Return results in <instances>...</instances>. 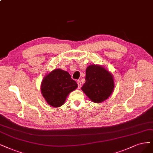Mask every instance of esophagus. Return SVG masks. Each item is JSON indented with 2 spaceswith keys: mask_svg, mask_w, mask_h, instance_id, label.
I'll return each instance as SVG.
<instances>
[{
  "mask_svg": "<svg viewBox=\"0 0 153 153\" xmlns=\"http://www.w3.org/2000/svg\"><path fill=\"white\" fill-rule=\"evenodd\" d=\"M77 84H78V88L79 89H80L81 88V81H80V80H78L77 81Z\"/></svg>",
  "mask_w": 153,
  "mask_h": 153,
  "instance_id": "obj_1",
  "label": "esophagus"
}]
</instances>
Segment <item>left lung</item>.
<instances>
[{
    "label": "left lung",
    "mask_w": 153,
    "mask_h": 153,
    "mask_svg": "<svg viewBox=\"0 0 153 153\" xmlns=\"http://www.w3.org/2000/svg\"><path fill=\"white\" fill-rule=\"evenodd\" d=\"M85 79L86 82L81 89L94 103L103 102L114 91V76L102 65H89L86 68Z\"/></svg>",
    "instance_id": "left-lung-1"
}]
</instances>
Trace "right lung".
Instances as JSON below:
<instances>
[{"mask_svg": "<svg viewBox=\"0 0 153 153\" xmlns=\"http://www.w3.org/2000/svg\"><path fill=\"white\" fill-rule=\"evenodd\" d=\"M77 88L67 71L55 69L43 77L41 83V93L46 102L54 108L63 105L68 95Z\"/></svg>", "mask_w": 153, "mask_h": 153, "instance_id": "add662e5", "label": "right lung"}]
</instances>
